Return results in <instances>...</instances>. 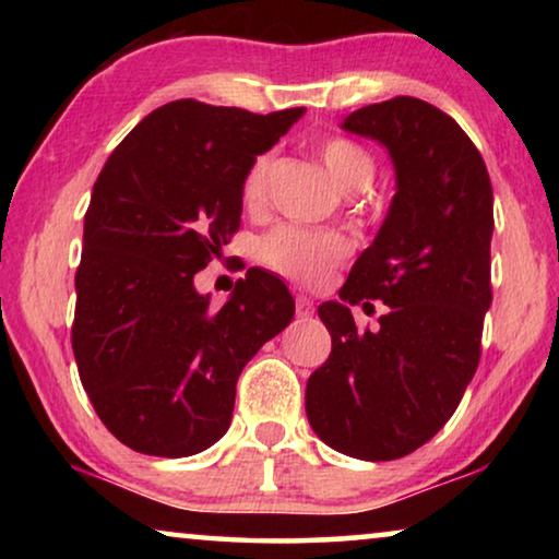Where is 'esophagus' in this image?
I'll return each mask as SVG.
<instances>
[{
  "label": "esophagus",
  "mask_w": 559,
  "mask_h": 559,
  "mask_svg": "<svg viewBox=\"0 0 559 559\" xmlns=\"http://www.w3.org/2000/svg\"><path fill=\"white\" fill-rule=\"evenodd\" d=\"M295 305H297V316H300V318H310L312 312H316V305H312L308 295H297Z\"/></svg>",
  "instance_id": "1"
}]
</instances>
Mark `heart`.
Segmentation results:
<instances>
[{"instance_id": "heart-1", "label": "heart", "mask_w": 559, "mask_h": 559, "mask_svg": "<svg viewBox=\"0 0 559 559\" xmlns=\"http://www.w3.org/2000/svg\"><path fill=\"white\" fill-rule=\"evenodd\" d=\"M325 170L331 178L346 190L356 193L364 190L373 178V159L356 142L328 140L320 150ZM266 175H270V157L259 155L249 165L241 182V198L249 209H257L264 201ZM348 254V241L333 231H312L302 226H277L259 241V259L270 270L285 274V277L300 282V285H318L323 282L335 264Z\"/></svg>"}]
</instances>
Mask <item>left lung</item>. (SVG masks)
Returning <instances> with one entry per match:
<instances>
[{
  "mask_svg": "<svg viewBox=\"0 0 559 559\" xmlns=\"http://www.w3.org/2000/svg\"><path fill=\"white\" fill-rule=\"evenodd\" d=\"M341 127L389 152L396 193L341 300L318 308L333 348L308 379L305 412L328 448L396 461L442 430L478 369L493 190L476 144L423 98L364 106ZM371 299L388 312L377 332H358L349 305Z\"/></svg>",
  "mask_w": 559,
  "mask_h": 559,
  "instance_id": "1",
  "label": "left lung"
}]
</instances>
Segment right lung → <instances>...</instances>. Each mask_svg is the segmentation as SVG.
Segmentation results:
<instances>
[{
	"label": "right lung",
	"instance_id": "obj_1",
	"mask_svg": "<svg viewBox=\"0 0 559 559\" xmlns=\"http://www.w3.org/2000/svg\"><path fill=\"white\" fill-rule=\"evenodd\" d=\"M302 114L180 98L147 114L98 175L71 341L96 415L136 453L188 457L224 438L243 366L295 316L285 282L259 266L218 310L193 280L241 224L249 165Z\"/></svg>",
	"mask_w": 559,
	"mask_h": 559
}]
</instances>
